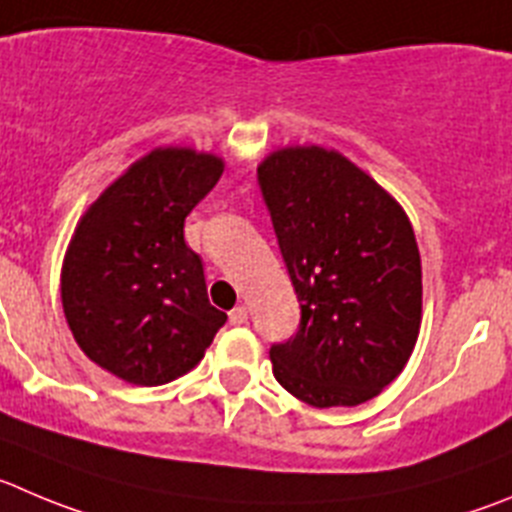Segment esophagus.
I'll return each instance as SVG.
<instances>
[{
	"label": "esophagus",
	"instance_id": "esophagus-1",
	"mask_svg": "<svg viewBox=\"0 0 512 512\" xmlns=\"http://www.w3.org/2000/svg\"><path fill=\"white\" fill-rule=\"evenodd\" d=\"M229 323H232V326H242V323H247V308H245V305H237L234 310H229Z\"/></svg>",
	"mask_w": 512,
	"mask_h": 512
}]
</instances>
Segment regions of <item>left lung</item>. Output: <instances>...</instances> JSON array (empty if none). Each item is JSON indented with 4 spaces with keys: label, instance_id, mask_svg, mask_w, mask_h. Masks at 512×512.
Returning a JSON list of instances; mask_svg holds the SVG:
<instances>
[{
    "label": "left lung",
    "instance_id": "8db88e82",
    "mask_svg": "<svg viewBox=\"0 0 512 512\" xmlns=\"http://www.w3.org/2000/svg\"><path fill=\"white\" fill-rule=\"evenodd\" d=\"M262 199L300 300V326L272 343V374L310 407L381 394L414 351L422 260L404 209L366 171L321 146L272 151Z\"/></svg>",
    "mask_w": 512,
    "mask_h": 512
}]
</instances>
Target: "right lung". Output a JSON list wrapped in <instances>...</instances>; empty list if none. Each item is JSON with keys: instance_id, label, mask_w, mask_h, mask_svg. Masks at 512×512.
Listing matches in <instances>:
<instances>
[{"instance_id": "right-lung-1", "label": "right lung", "mask_w": 512, "mask_h": 512, "mask_svg": "<svg viewBox=\"0 0 512 512\" xmlns=\"http://www.w3.org/2000/svg\"><path fill=\"white\" fill-rule=\"evenodd\" d=\"M224 171L214 154L154 148L95 199L62 262V310L85 356L136 386L179 379L227 313L207 298L184 219Z\"/></svg>"}]
</instances>
